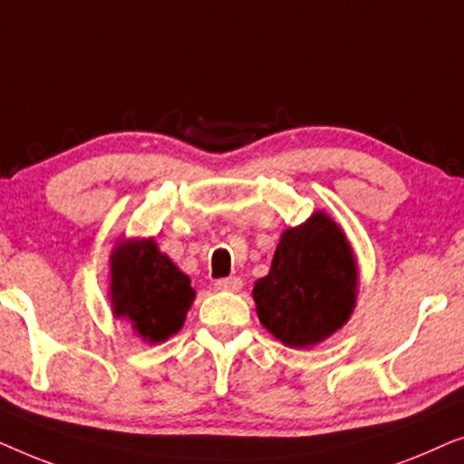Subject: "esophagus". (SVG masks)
Returning a JSON list of instances; mask_svg holds the SVG:
<instances>
[{"label":"esophagus","instance_id":"34e87169","mask_svg":"<svg viewBox=\"0 0 464 464\" xmlns=\"http://www.w3.org/2000/svg\"><path fill=\"white\" fill-rule=\"evenodd\" d=\"M215 289H219V291H238V289H243V281H240L238 276L219 278V281H215Z\"/></svg>","mask_w":464,"mask_h":464}]
</instances>
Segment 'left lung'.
Segmentation results:
<instances>
[{
  "instance_id": "1",
  "label": "left lung",
  "mask_w": 464,
  "mask_h": 464,
  "mask_svg": "<svg viewBox=\"0 0 464 464\" xmlns=\"http://www.w3.org/2000/svg\"><path fill=\"white\" fill-rule=\"evenodd\" d=\"M359 268L346 234L316 211L283 232L270 272L253 285L259 323L285 346L306 348L338 332L357 302Z\"/></svg>"
}]
</instances>
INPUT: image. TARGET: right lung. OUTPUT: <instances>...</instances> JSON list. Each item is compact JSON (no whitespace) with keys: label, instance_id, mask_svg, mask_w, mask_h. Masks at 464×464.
I'll list each match as a JSON object with an SVG mask.
<instances>
[{"label":"right lung","instance_id":"1","mask_svg":"<svg viewBox=\"0 0 464 464\" xmlns=\"http://www.w3.org/2000/svg\"><path fill=\"white\" fill-rule=\"evenodd\" d=\"M110 300L139 338L158 344L179 332L196 291L189 276L158 249L154 238L122 240L111 251Z\"/></svg>","mask_w":464,"mask_h":464}]
</instances>
